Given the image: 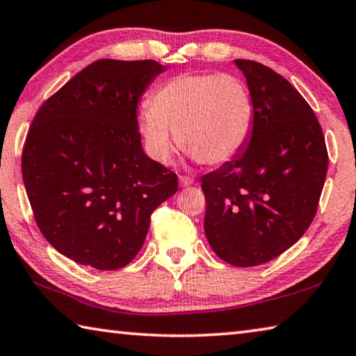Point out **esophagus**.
I'll return each instance as SVG.
<instances>
[{
	"mask_svg": "<svg viewBox=\"0 0 356 356\" xmlns=\"http://www.w3.org/2000/svg\"><path fill=\"white\" fill-rule=\"evenodd\" d=\"M179 184H180V186H190V185L195 184V180H193L191 177L180 176V177H179Z\"/></svg>",
	"mask_w": 356,
	"mask_h": 356,
	"instance_id": "34e87169",
	"label": "esophagus"
}]
</instances>
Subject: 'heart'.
I'll list each match as a JSON object with an SVG mask.
<instances>
[{"instance_id":"1","label":"heart","mask_w":356,"mask_h":356,"mask_svg":"<svg viewBox=\"0 0 356 356\" xmlns=\"http://www.w3.org/2000/svg\"><path fill=\"white\" fill-rule=\"evenodd\" d=\"M254 125L243 80L229 74H184L165 83L138 116L147 152L161 165L177 147L193 160L222 165L242 152Z\"/></svg>"}]
</instances>
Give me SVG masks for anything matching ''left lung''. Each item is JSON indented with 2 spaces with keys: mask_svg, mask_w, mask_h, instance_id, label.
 <instances>
[{
  "mask_svg": "<svg viewBox=\"0 0 356 356\" xmlns=\"http://www.w3.org/2000/svg\"><path fill=\"white\" fill-rule=\"evenodd\" d=\"M254 105L242 152L201 177L204 231L215 254L254 267L298 242L314 220L327 177L321 124L286 78L250 59H236Z\"/></svg>",
  "mask_w": 356,
  "mask_h": 356,
  "instance_id": "left-lung-1",
  "label": "left lung"
}]
</instances>
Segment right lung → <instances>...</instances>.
I'll return each mask as SVG.
<instances>
[{"instance_id":"right-lung-1","label":"right lung","mask_w":356,"mask_h":356,"mask_svg":"<svg viewBox=\"0 0 356 356\" xmlns=\"http://www.w3.org/2000/svg\"><path fill=\"white\" fill-rule=\"evenodd\" d=\"M166 70L152 59H99L39 108L22 156L42 236L97 270L131 262L150 215L177 191V176L144 154L136 106Z\"/></svg>"}]
</instances>
